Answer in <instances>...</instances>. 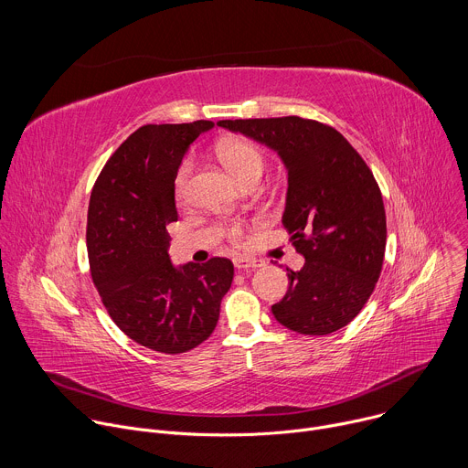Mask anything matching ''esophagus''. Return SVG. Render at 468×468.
Returning a JSON list of instances; mask_svg holds the SVG:
<instances>
[{
    "mask_svg": "<svg viewBox=\"0 0 468 468\" xmlns=\"http://www.w3.org/2000/svg\"><path fill=\"white\" fill-rule=\"evenodd\" d=\"M233 264H235L237 271H253V269H257V266H261V262L257 259H251V257H237L233 261Z\"/></svg>",
    "mask_w": 468,
    "mask_h": 468,
    "instance_id": "obj_1",
    "label": "esophagus"
}]
</instances>
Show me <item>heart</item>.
<instances>
[{"mask_svg":"<svg viewBox=\"0 0 468 468\" xmlns=\"http://www.w3.org/2000/svg\"><path fill=\"white\" fill-rule=\"evenodd\" d=\"M218 157L229 168V172L246 185L253 179H261L264 170V155L261 148L244 139H228L218 144ZM192 165L190 161H183L174 176V196L177 202H183L188 192V179H190ZM242 226L231 224L226 228V235L231 242H239L242 239Z\"/></svg>","mask_w":468,"mask_h":468,"instance_id":"1","label":"heart"}]
</instances>
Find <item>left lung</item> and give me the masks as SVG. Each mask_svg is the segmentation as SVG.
<instances>
[{
  "mask_svg": "<svg viewBox=\"0 0 468 468\" xmlns=\"http://www.w3.org/2000/svg\"><path fill=\"white\" fill-rule=\"evenodd\" d=\"M220 127L276 150L289 174L283 226L303 269H287L276 320L302 335H327L368 302L383 266L387 220L372 170L341 133L300 118L220 120Z\"/></svg>",
  "mask_w": 468,
  "mask_h": 468,
  "instance_id": "8db88e82",
  "label": "left lung"
}]
</instances>
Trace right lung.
<instances>
[{"label":"right lung","mask_w":468,"mask_h":468,"mask_svg":"<svg viewBox=\"0 0 468 468\" xmlns=\"http://www.w3.org/2000/svg\"><path fill=\"white\" fill-rule=\"evenodd\" d=\"M211 120L146 123L118 146L89 204L87 251L92 282L129 339L161 354H183L217 327L233 262L213 257L181 269L170 262L168 224L177 222L174 176Z\"/></svg>","instance_id":"add662e5"}]
</instances>
